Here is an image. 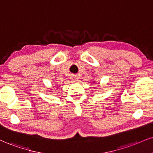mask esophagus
<instances>
[{"label": "esophagus", "instance_id": "1", "mask_svg": "<svg viewBox=\"0 0 153 153\" xmlns=\"http://www.w3.org/2000/svg\"><path fill=\"white\" fill-rule=\"evenodd\" d=\"M75 79H76V78H75V76H72V78H71V80H72V81H74H74H75Z\"/></svg>", "mask_w": 153, "mask_h": 153}]
</instances>
